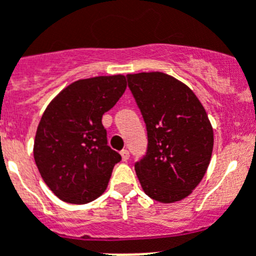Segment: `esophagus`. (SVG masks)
Segmentation results:
<instances>
[{
  "instance_id": "1",
  "label": "esophagus",
  "mask_w": 256,
  "mask_h": 256,
  "mask_svg": "<svg viewBox=\"0 0 256 256\" xmlns=\"http://www.w3.org/2000/svg\"><path fill=\"white\" fill-rule=\"evenodd\" d=\"M120 154H122V160H123L124 162H126L128 160H130V152L126 150V149H124V150L120 152Z\"/></svg>"
}]
</instances>
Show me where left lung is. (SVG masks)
<instances>
[{"label":"left lung","mask_w":256,"mask_h":256,"mask_svg":"<svg viewBox=\"0 0 256 256\" xmlns=\"http://www.w3.org/2000/svg\"><path fill=\"white\" fill-rule=\"evenodd\" d=\"M126 80L148 132L146 153L134 164L141 187L160 202L184 199L212 157L206 110L188 86L161 72L126 74Z\"/></svg>","instance_id":"1"}]
</instances>
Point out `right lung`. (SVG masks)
<instances>
[{"label": "right lung", "mask_w": 256, "mask_h": 256, "mask_svg": "<svg viewBox=\"0 0 256 256\" xmlns=\"http://www.w3.org/2000/svg\"><path fill=\"white\" fill-rule=\"evenodd\" d=\"M126 88L122 74L80 80L65 88L44 111L34 158L43 180L58 199L86 204L107 188L122 157L107 145L102 116Z\"/></svg>", "instance_id": "obj_1"}]
</instances>
